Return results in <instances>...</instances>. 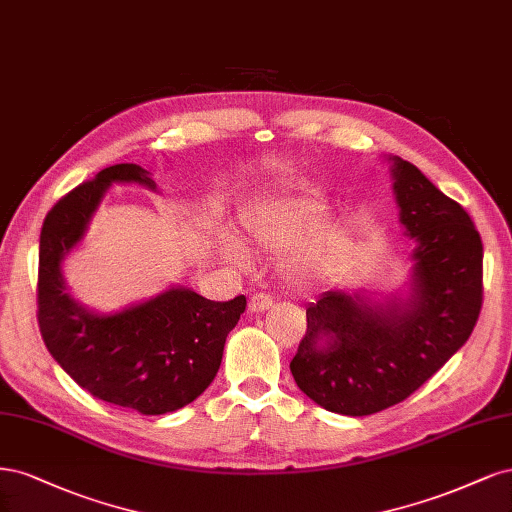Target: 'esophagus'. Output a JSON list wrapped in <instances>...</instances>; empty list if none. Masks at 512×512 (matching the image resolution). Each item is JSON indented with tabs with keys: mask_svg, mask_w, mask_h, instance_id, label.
<instances>
[{
	"mask_svg": "<svg viewBox=\"0 0 512 512\" xmlns=\"http://www.w3.org/2000/svg\"><path fill=\"white\" fill-rule=\"evenodd\" d=\"M272 304H274L272 295H268V293H255L253 298H251V302H249V310L251 312H263V310L272 308Z\"/></svg>",
	"mask_w": 512,
	"mask_h": 512,
	"instance_id": "34e87169",
	"label": "esophagus"
}]
</instances>
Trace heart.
<instances>
[{
	"mask_svg": "<svg viewBox=\"0 0 512 512\" xmlns=\"http://www.w3.org/2000/svg\"><path fill=\"white\" fill-rule=\"evenodd\" d=\"M325 208L308 197H278L253 202L240 210V227L257 249L283 253L304 233L308 237L283 259V272L293 285H323L340 276L355 257V238L342 225H319ZM225 251L238 263L249 251L238 240H227Z\"/></svg>",
	"mask_w": 512,
	"mask_h": 512,
	"instance_id": "obj_1",
	"label": "heart"
}]
</instances>
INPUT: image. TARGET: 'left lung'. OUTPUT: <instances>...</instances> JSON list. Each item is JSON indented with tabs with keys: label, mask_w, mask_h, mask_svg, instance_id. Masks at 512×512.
<instances>
[{
	"label": "left lung",
	"mask_w": 512,
	"mask_h": 512,
	"mask_svg": "<svg viewBox=\"0 0 512 512\" xmlns=\"http://www.w3.org/2000/svg\"><path fill=\"white\" fill-rule=\"evenodd\" d=\"M389 159L400 223L415 242L410 293L385 304L323 293L306 308L289 366L312 402L349 417L415 393L466 344L483 306V242L468 212L417 166Z\"/></svg>",
	"instance_id": "8db88e82"
}]
</instances>
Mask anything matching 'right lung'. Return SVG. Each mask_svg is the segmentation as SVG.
Here are the masks:
<instances>
[{
    "label": "right lung",
    "instance_id": "add662e5",
    "mask_svg": "<svg viewBox=\"0 0 512 512\" xmlns=\"http://www.w3.org/2000/svg\"><path fill=\"white\" fill-rule=\"evenodd\" d=\"M112 183L155 180L136 163H117L78 185L46 214L40 234L38 325L48 353L93 398L166 415L193 402L217 376L227 334L246 298L212 302L185 287L102 315L78 304L65 287L61 261L87 232Z\"/></svg>",
    "mask_w": 512,
    "mask_h": 512
}]
</instances>
